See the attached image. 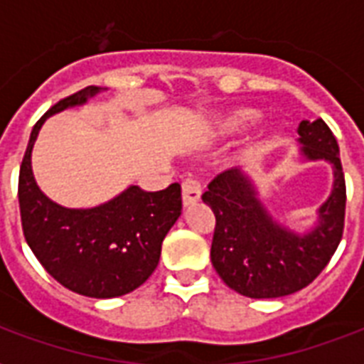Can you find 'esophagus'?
<instances>
[{
	"mask_svg": "<svg viewBox=\"0 0 364 364\" xmlns=\"http://www.w3.org/2000/svg\"><path fill=\"white\" fill-rule=\"evenodd\" d=\"M181 191H183V204L191 205L196 204L202 196V183L196 179V177H187L183 179L181 183Z\"/></svg>",
	"mask_w": 364,
	"mask_h": 364,
	"instance_id": "34e87169",
	"label": "esophagus"
}]
</instances>
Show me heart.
<instances>
[{
  "mask_svg": "<svg viewBox=\"0 0 364 364\" xmlns=\"http://www.w3.org/2000/svg\"><path fill=\"white\" fill-rule=\"evenodd\" d=\"M257 117H259V113L253 109H236L223 119V128L227 132H238L251 124Z\"/></svg>",
  "mask_w": 364,
  "mask_h": 364,
  "instance_id": "heart-1",
  "label": "heart"
}]
</instances>
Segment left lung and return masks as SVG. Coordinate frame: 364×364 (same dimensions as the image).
<instances>
[{"label": "left lung", "mask_w": 364, "mask_h": 364, "mask_svg": "<svg viewBox=\"0 0 364 364\" xmlns=\"http://www.w3.org/2000/svg\"><path fill=\"white\" fill-rule=\"evenodd\" d=\"M299 136L306 159L327 160L334 170L333 193L310 232L296 234L277 225L240 168L219 173L202 194L215 213L213 268L228 287L249 299L287 296L310 285L344 234L346 179L338 141L323 119L300 122Z\"/></svg>", "instance_id": "obj_1"}]
</instances>
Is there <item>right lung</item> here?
Instances as JSON below:
<instances>
[{
  "instance_id": "add662e5",
  "label": "right lung",
  "mask_w": 364,
  "mask_h": 364,
  "mask_svg": "<svg viewBox=\"0 0 364 364\" xmlns=\"http://www.w3.org/2000/svg\"><path fill=\"white\" fill-rule=\"evenodd\" d=\"M100 90L82 88L36 122L20 164L18 204L24 238L43 268L73 293L113 299L143 285L159 266L162 242L181 215V185L171 183L156 193L132 185L90 210L62 208L41 193L31 171V149L43 122Z\"/></svg>"
}]
</instances>
